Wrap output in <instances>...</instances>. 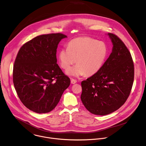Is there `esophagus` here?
<instances>
[{"label":"esophagus","mask_w":146,"mask_h":146,"mask_svg":"<svg viewBox=\"0 0 146 146\" xmlns=\"http://www.w3.org/2000/svg\"><path fill=\"white\" fill-rule=\"evenodd\" d=\"M77 80H74V79H71V84H76V83H77Z\"/></svg>","instance_id":"34e87169"}]
</instances>
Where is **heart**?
Masks as SVG:
<instances>
[{
	"label": "heart",
	"instance_id": "obj_1",
	"mask_svg": "<svg viewBox=\"0 0 146 146\" xmlns=\"http://www.w3.org/2000/svg\"><path fill=\"white\" fill-rule=\"evenodd\" d=\"M108 50L101 42L89 37H80L70 41L67 47L61 48L58 58L61 67L67 69L76 61L78 64L68 69L66 74L78 77L92 76L102 68L107 58Z\"/></svg>",
	"mask_w": 146,
	"mask_h": 146
}]
</instances>
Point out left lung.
Wrapping results in <instances>:
<instances>
[{
	"mask_svg": "<svg viewBox=\"0 0 146 146\" xmlns=\"http://www.w3.org/2000/svg\"><path fill=\"white\" fill-rule=\"evenodd\" d=\"M108 34L113 44L112 53L98 73L81 82L82 103L90 112L101 116L115 112L125 103L134 77L129 50L115 34Z\"/></svg>",
	"mask_w": 146,
	"mask_h": 146,
	"instance_id": "left-lung-1",
	"label": "left lung"
}]
</instances>
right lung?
Segmentation results:
<instances>
[{
  "mask_svg": "<svg viewBox=\"0 0 146 146\" xmlns=\"http://www.w3.org/2000/svg\"><path fill=\"white\" fill-rule=\"evenodd\" d=\"M66 35L52 33L37 36L20 49L13 70V82L17 95L30 110L45 113L58 104L70 78L57 64L56 51Z\"/></svg>",
  "mask_w": 146,
  "mask_h": 146,
  "instance_id": "right-lung-1",
  "label": "right lung"
}]
</instances>
